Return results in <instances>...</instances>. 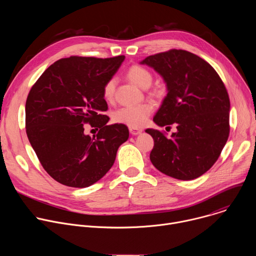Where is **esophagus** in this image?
I'll list each match as a JSON object with an SVG mask.
<instances>
[{
  "instance_id": "1",
  "label": "esophagus",
  "mask_w": 256,
  "mask_h": 256,
  "mask_svg": "<svg viewBox=\"0 0 256 256\" xmlns=\"http://www.w3.org/2000/svg\"><path fill=\"white\" fill-rule=\"evenodd\" d=\"M142 132V128H130V132L132 134V136H136L138 134H140Z\"/></svg>"
}]
</instances>
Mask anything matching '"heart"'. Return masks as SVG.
I'll return each instance as SVG.
<instances>
[{"mask_svg":"<svg viewBox=\"0 0 256 256\" xmlns=\"http://www.w3.org/2000/svg\"><path fill=\"white\" fill-rule=\"evenodd\" d=\"M126 77L134 84L140 88H148L152 81H153V75L152 72L146 68L144 66H142L140 64H134L128 68L126 72ZM116 81L114 78H110L103 86L102 94L103 97L110 101L114 98L116 95ZM161 89H154L153 93H160ZM154 110V106L149 103L144 102L136 105H130V106H124L122 107L114 114V120L118 124H126L130 128H138L146 124L148 122L149 116L152 114Z\"/></svg>","mask_w":256,"mask_h":256,"instance_id":"obj_1","label":"heart"}]
</instances>
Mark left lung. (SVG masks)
<instances>
[{
	"label": "left lung",
	"instance_id": "1",
	"mask_svg": "<svg viewBox=\"0 0 256 256\" xmlns=\"http://www.w3.org/2000/svg\"><path fill=\"white\" fill-rule=\"evenodd\" d=\"M142 64L154 68L167 84V96L153 120L177 128L171 138L165 132L146 130L154 138L150 160L173 178H198L216 163L229 138L227 89L208 62L184 50L149 56Z\"/></svg>",
	"mask_w": 256,
	"mask_h": 256
}]
</instances>
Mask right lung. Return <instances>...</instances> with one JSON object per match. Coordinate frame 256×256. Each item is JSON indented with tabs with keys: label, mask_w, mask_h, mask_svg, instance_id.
Returning <instances> with one entry per match:
<instances>
[{
	"label": "right lung",
	"mask_w": 256,
	"mask_h": 256,
	"mask_svg": "<svg viewBox=\"0 0 256 256\" xmlns=\"http://www.w3.org/2000/svg\"><path fill=\"white\" fill-rule=\"evenodd\" d=\"M124 56L108 58L72 56L50 66L31 87L25 105L28 140L44 169L60 184L87 188L114 163L120 146L128 138L122 124L107 126L102 89ZM89 123L99 128L91 138Z\"/></svg>",
	"instance_id": "right-lung-1"
}]
</instances>
